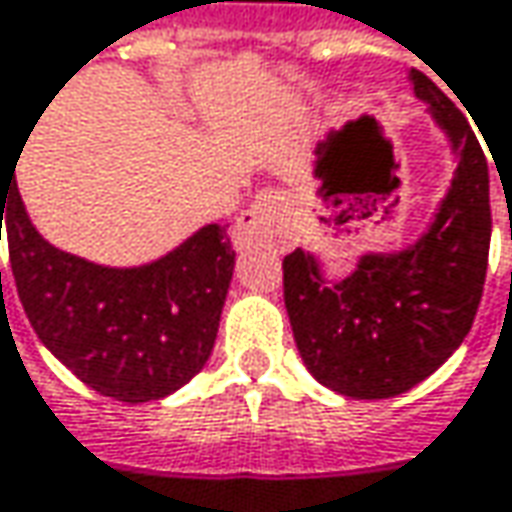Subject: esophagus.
Returning <instances> with one entry per match:
<instances>
[{"instance_id": "1", "label": "esophagus", "mask_w": 512, "mask_h": 512, "mask_svg": "<svg viewBox=\"0 0 512 512\" xmlns=\"http://www.w3.org/2000/svg\"><path fill=\"white\" fill-rule=\"evenodd\" d=\"M289 237L292 202L284 191H263L231 228V243L237 249H249L257 243H286Z\"/></svg>"}]
</instances>
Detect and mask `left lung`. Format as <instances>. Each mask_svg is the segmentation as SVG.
<instances>
[{"mask_svg":"<svg viewBox=\"0 0 512 512\" xmlns=\"http://www.w3.org/2000/svg\"><path fill=\"white\" fill-rule=\"evenodd\" d=\"M411 83L458 153L432 228L406 252L365 255L342 281H324L310 252L284 257V304L307 371L356 400L397 397L435 374L469 333L487 278L484 150L435 80L411 69Z\"/></svg>","mask_w":512,"mask_h":512,"instance_id":"left-lung-1","label":"left lung"}]
</instances>
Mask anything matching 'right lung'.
<instances>
[{"label":"right lung","mask_w":512,"mask_h":512,"mask_svg":"<svg viewBox=\"0 0 512 512\" xmlns=\"http://www.w3.org/2000/svg\"><path fill=\"white\" fill-rule=\"evenodd\" d=\"M14 167L0 173V228L5 220L16 292L40 342L83 385L121 403L162 400L191 382L214 350L234 272L226 228H199L138 269L95 266L37 234Z\"/></svg>","instance_id":"obj_1"}]
</instances>
